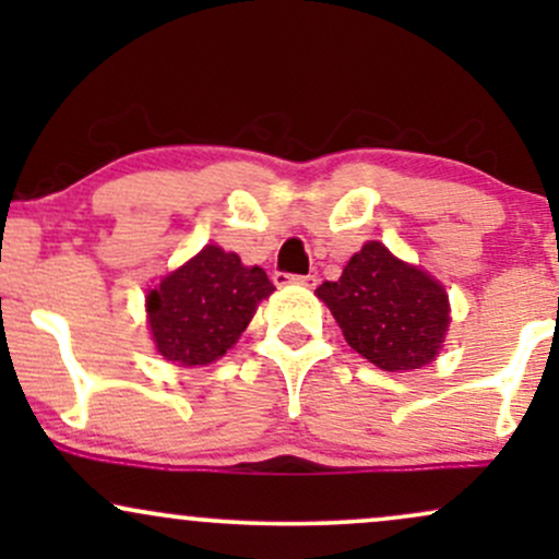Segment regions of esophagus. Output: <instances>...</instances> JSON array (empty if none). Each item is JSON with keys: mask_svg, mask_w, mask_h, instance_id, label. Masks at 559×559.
I'll return each mask as SVG.
<instances>
[{"mask_svg": "<svg viewBox=\"0 0 559 559\" xmlns=\"http://www.w3.org/2000/svg\"><path fill=\"white\" fill-rule=\"evenodd\" d=\"M275 284H301V286H316L318 275H288V273H275L273 275Z\"/></svg>", "mask_w": 559, "mask_h": 559, "instance_id": "esophagus-1", "label": "esophagus"}]
</instances>
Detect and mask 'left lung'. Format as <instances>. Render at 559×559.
<instances>
[{
    "mask_svg": "<svg viewBox=\"0 0 559 559\" xmlns=\"http://www.w3.org/2000/svg\"><path fill=\"white\" fill-rule=\"evenodd\" d=\"M316 294L331 307L352 349L381 370L428 365L449 329L444 286L378 241L365 243L342 278L325 281Z\"/></svg>",
    "mask_w": 559,
    "mask_h": 559,
    "instance_id": "left-lung-1",
    "label": "left lung"
}]
</instances>
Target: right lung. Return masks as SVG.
<instances>
[{
	"instance_id": "1",
	"label": "right lung",
	"mask_w": 559,
	"mask_h": 559,
	"mask_svg": "<svg viewBox=\"0 0 559 559\" xmlns=\"http://www.w3.org/2000/svg\"><path fill=\"white\" fill-rule=\"evenodd\" d=\"M273 288L262 267H243L239 254L210 243L146 297L157 352L189 368L217 360Z\"/></svg>"
}]
</instances>
